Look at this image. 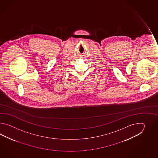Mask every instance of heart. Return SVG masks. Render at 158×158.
Masks as SVG:
<instances>
[{
	"label": "heart",
	"instance_id": "heart-1",
	"mask_svg": "<svg viewBox=\"0 0 158 158\" xmlns=\"http://www.w3.org/2000/svg\"><path fill=\"white\" fill-rule=\"evenodd\" d=\"M154 52H154H155V51H154V52ZM158 63H157V62H156V64H158Z\"/></svg>",
	"mask_w": 158,
	"mask_h": 158
}]
</instances>
